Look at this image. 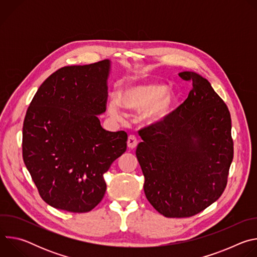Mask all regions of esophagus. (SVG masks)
I'll return each mask as SVG.
<instances>
[{"label":"esophagus","instance_id":"34e87169","mask_svg":"<svg viewBox=\"0 0 257 257\" xmlns=\"http://www.w3.org/2000/svg\"><path fill=\"white\" fill-rule=\"evenodd\" d=\"M137 144H138V139H137V137H136L135 135H133V134L129 135V136H128V140H127L128 148H129V149H135L136 146H137Z\"/></svg>","mask_w":257,"mask_h":257}]
</instances>
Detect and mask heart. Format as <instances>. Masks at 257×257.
<instances>
[{
	"mask_svg": "<svg viewBox=\"0 0 257 257\" xmlns=\"http://www.w3.org/2000/svg\"><path fill=\"white\" fill-rule=\"evenodd\" d=\"M175 95L168 91L165 85L148 84L127 86L119 92L118 98H112L107 103V113L118 121L124 118L122 106L132 111L142 112L143 122L151 124L162 120L173 107Z\"/></svg>",
	"mask_w": 257,
	"mask_h": 257,
	"instance_id": "heart-1",
	"label": "heart"
}]
</instances>
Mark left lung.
Segmentation results:
<instances>
[{
    "mask_svg": "<svg viewBox=\"0 0 257 257\" xmlns=\"http://www.w3.org/2000/svg\"><path fill=\"white\" fill-rule=\"evenodd\" d=\"M188 97L162 120L138 131L136 157L151 204L167 217H189L223 194L234 157L229 108L194 72Z\"/></svg>",
    "mask_w": 257,
    "mask_h": 257,
    "instance_id": "8db88e82",
    "label": "left lung"
}]
</instances>
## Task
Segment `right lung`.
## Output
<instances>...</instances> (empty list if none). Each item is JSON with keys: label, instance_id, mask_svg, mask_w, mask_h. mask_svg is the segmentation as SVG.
<instances>
[{"label": "right lung", "instance_id": "1", "mask_svg": "<svg viewBox=\"0 0 257 257\" xmlns=\"http://www.w3.org/2000/svg\"><path fill=\"white\" fill-rule=\"evenodd\" d=\"M108 70V60L59 69L26 111L23 161L41 197L55 208H94L106 189L103 174L126 152L127 133L104 130L96 116L106 109Z\"/></svg>", "mask_w": 257, "mask_h": 257}]
</instances>
